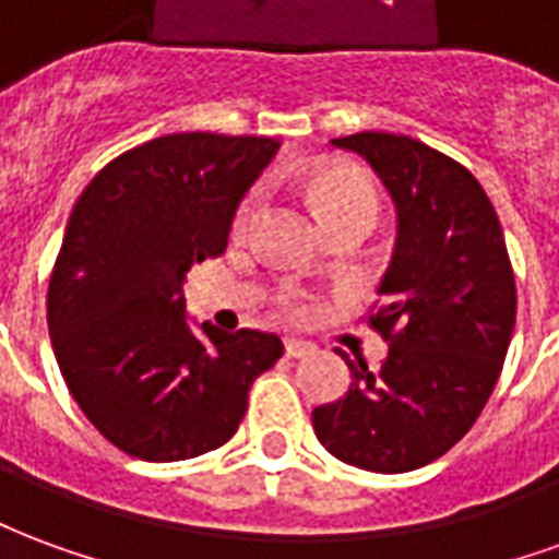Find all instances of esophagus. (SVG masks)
I'll use <instances>...</instances> for the list:
<instances>
[{
  "label": "esophagus",
  "instance_id": "1",
  "mask_svg": "<svg viewBox=\"0 0 559 559\" xmlns=\"http://www.w3.org/2000/svg\"><path fill=\"white\" fill-rule=\"evenodd\" d=\"M284 353H287L290 359H302L308 353H314V344L302 338H284Z\"/></svg>",
  "mask_w": 559,
  "mask_h": 559
}]
</instances>
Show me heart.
I'll return each instance as SVG.
<instances>
[{
  "label": "heart",
  "mask_w": 559,
  "mask_h": 559,
  "mask_svg": "<svg viewBox=\"0 0 559 559\" xmlns=\"http://www.w3.org/2000/svg\"><path fill=\"white\" fill-rule=\"evenodd\" d=\"M308 191L314 200L317 212L323 221L335 218H368L371 224L377 221L380 212V197H377L374 185L365 179L362 173L344 170V167H317L308 173ZM257 215V194L245 197V203L236 212L233 221V233L242 236L251 227ZM287 302H296V296H287Z\"/></svg>",
  "instance_id": "obj_1"
}]
</instances>
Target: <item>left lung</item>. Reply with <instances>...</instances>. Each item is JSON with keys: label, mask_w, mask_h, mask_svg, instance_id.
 <instances>
[{"label": "left lung", "mask_w": 559, "mask_h": 559, "mask_svg": "<svg viewBox=\"0 0 559 559\" xmlns=\"http://www.w3.org/2000/svg\"><path fill=\"white\" fill-rule=\"evenodd\" d=\"M332 146L371 164L399 230L371 317L389 341L386 359L368 371L341 353L350 389L311 421L344 464L407 473L445 455L491 399L515 329V275L491 200L457 160L383 131Z\"/></svg>", "instance_id": "obj_1"}]
</instances>
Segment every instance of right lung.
Returning <instances> with one entry per match:
<instances>
[{"instance_id":"obj_1","label":"right lung","mask_w":559,"mask_h":559,"mask_svg":"<svg viewBox=\"0 0 559 559\" xmlns=\"http://www.w3.org/2000/svg\"><path fill=\"white\" fill-rule=\"evenodd\" d=\"M275 138L167 134L110 160L71 212L47 323L71 395L98 431L143 461H185L230 440L278 335L197 323L188 269L221 257Z\"/></svg>"}]
</instances>
